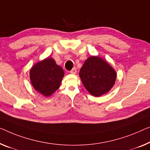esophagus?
<instances>
[{"label":"esophagus","mask_w":150,"mask_h":150,"mask_svg":"<svg viewBox=\"0 0 150 150\" xmlns=\"http://www.w3.org/2000/svg\"><path fill=\"white\" fill-rule=\"evenodd\" d=\"M70 73H72V74H75V73H77V70H76V68L72 69V70L70 71Z\"/></svg>","instance_id":"34e87169"}]
</instances>
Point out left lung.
I'll list each match as a JSON object with an SVG mask.
<instances>
[{
  "instance_id": "obj_1",
  "label": "left lung",
  "mask_w": 150,
  "mask_h": 150,
  "mask_svg": "<svg viewBox=\"0 0 150 150\" xmlns=\"http://www.w3.org/2000/svg\"><path fill=\"white\" fill-rule=\"evenodd\" d=\"M79 76L87 90L98 97L110 91L115 84L117 74L101 58L91 57L80 69Z\"/></svg>"
}]
</instances>
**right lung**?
<instances>
[{
	"mask_svg": "<svg viewBox=\"0 0 150 150\" xmlns=\"http://www.w3.org/2000/svg\"><path fill=\"white\" fill-rule=\"evenodd\" d=\"M63 76L62 69L51 58L38 62L30 71L33 88L45 96H50L59 89Z\"/></svg>",
	"mask_w": 150,
	"mask_h": 150,
	"instance_id": "right-lung-1",
	"label": "right lung"
}]
</instances>
